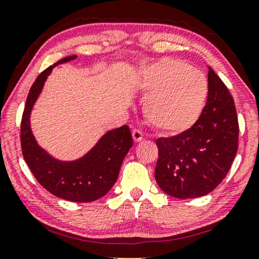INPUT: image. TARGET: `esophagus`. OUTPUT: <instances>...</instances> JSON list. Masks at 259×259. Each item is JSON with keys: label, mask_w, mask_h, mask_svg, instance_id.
Instances as JSON below:
<instances>
[{"label": "esophagus", "mask_w": 259, "mask_h": 259, "mask_svg": "<svg viewBox=\"0 0 259 259\" xmlns=\"http://www.w3.org/2000/svg\"><path fill=\"white\" fill-rule=\"evenodd\" d=\"M132 136H133V140L136 141V143H139V141L144 140V133L141 132L140 130H133Z\"/></svg>", "instance_id": "esophagus-1"}]
</instances>
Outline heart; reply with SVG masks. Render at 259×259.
<instances>
[{
	"mask_svg": "<svg viewBox=\"0 0 259 259\" xmlns=\"http://www.w3.org/2000/svg\"><path fill=\"white\" fill-rule=\"evenodd\" d=\"M139 87L147 94L143 104L145 118L154 128L168 134L192 127L208 95L206 76L172 58L146 67L139 77Z\"/></svg>",
	"mask_w": 259,
	"mask_h": 259,
	"instance_id": "1",
	"label": "heart"
}]
</instances>
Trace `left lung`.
I'll list each match as a JSON object with an SVG mask.
<instances>
[{"label":"left lung","mask_w":259,"mask_h":259,"mask_svg":"<svg viewBox=\"0 0 259 259\" xmlns=\"http://www.w3.org/2000/svg\"><path fill=\"white\" fill-rule=\"evenodd\" d=\"M206 105L191 128L159 138L155 180L179 199L203 197L223 182L238 148V118L228 87L211 67Z\"/></svg>","instance_id":"8db88e82"}]
</instances>
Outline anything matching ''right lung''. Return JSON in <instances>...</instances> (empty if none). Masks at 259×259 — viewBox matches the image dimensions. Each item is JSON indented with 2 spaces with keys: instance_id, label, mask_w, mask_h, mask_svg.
I'll use <instances>...</instances> for the list:
<instances>
[{
  "instance_id": "right-lung-1",
  "label": "right lung",
  "mask_w": 259,
  "mask_h": 259,
  "mask_svg": "<svg viewBox=\"0 0 259 259\" xmlns=\"http://www.w3.org/2000/svg\"><path fill=\"white\" fill-rule=\"evenodd\" d=\"M75 55L59 60L68 62ZM36 77L28 93L21 120V148L24 161L35 178L48 192L69 201L88 203L104 197L118 179L120 167L127 152L133 146L128 126L123 125L105 134L82 158L74 161H60L38 146L30 130V112L53 67Z\"/></svg>"
}]
</instances>
